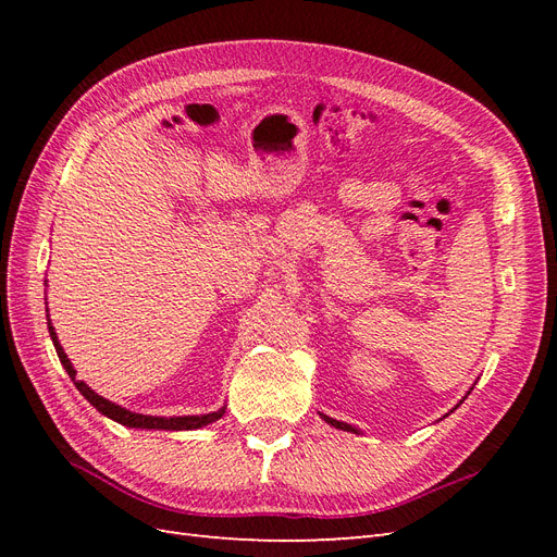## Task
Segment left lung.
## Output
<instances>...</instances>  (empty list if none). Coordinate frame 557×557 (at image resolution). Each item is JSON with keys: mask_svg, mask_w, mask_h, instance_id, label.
<instances>
[{"mask_svg": "<svg viewBox=\"0 0 557 557\" xmlns=\"http://www.w3.org/2000/svg\"><path fill=\"white\" fill-rule=\"evenodd\" d=\"M330 425H334V428H339V430H348V432H356L352 430L350 425H346V423H342V420H332V418H327V416H323Z\"/></svg>", "mask_w": 557, "mask_h": 557, "instance_id": "1", "label": "left lung"}]
</instances>
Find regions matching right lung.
Masks as SVG:
<instances>
[{"label":"right lung","mask_w":557,"mask_h":557,"mask_svg":"<svg viewBox=\"0 0 557 557\" xmlns=\"http://www.w3.org/2000/svg\"><path fill=\"white\" fill-rule=\"evenodd\" d=\"M50 332V339H53V346L58 350V358L62 362V367L66 369V374H70V379L74 381V385L78 387V393L86 397L92 407L99 411L109 416L111 420H115V423L121 425H127V428H141V430H197V428H205L209 423H213V420L221 418L225 413V409L221 411H213V413H207V416H181V418H158V416H141V413H132L123 407H117V404L99 397L95 391H90V387L76 379V369L72 367L70 358L64 356L62 346L58 344V336H55V330L48 327Z\"/></svg>","instance_id":"obj_1"}]
</instances>
